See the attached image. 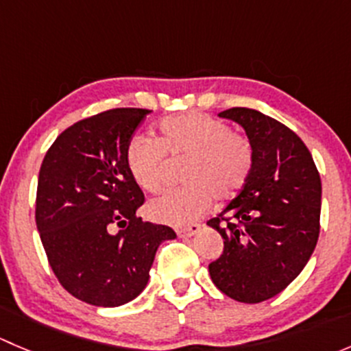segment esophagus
<instances>
[{
	"label": "esophagus",
	"mask_w": 351,
	"mask_h": 351,
	"mask_svg": "<svg viewBox=\"0 0 351 351\" xmlns=\"http://www.w3.org/2000/svg\"><path fill=\"white\" fill-rule=\"evenodd\" d=\"M198 231H200V226L190 224V226H186V228L178 229V231H176V234H178L180 238H192V236H195Z\"/></svg>",
	"instance_id": "esophagus-1"
}]
</instances>
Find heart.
I'll return each mask as SVG.
<instances>
[{
	"label": "heart",
	"instance_id": "heart-1",
	"mask_svg": "<svg viewBox=\"0 0 351 351\" xmlns=\"http://www.w3.org/2000/svg\"><path fill=\"white\" fill-rule=\"evenodd\" d=\"M168 159H186L182 182L189 185L154 198L147 214L162 224L186 226L207 212L214 197L228 202L243 192L254 168V149L247 137L232 132L224 120L190 112L162 120L156 139L137 134L127 144V169L144 192L165 189Z\"/></svg>",
	"mask_w": 351,
	"mask_h": 351
}]
</instances>
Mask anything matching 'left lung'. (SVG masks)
Listing matches in <instances>:
<instances>
[{
    "label": "left lung",
    "mask_w": 351,
    "mask_h": 351,
    "mask_svg": "<svg viewBox=\"0 0 351 351\" xmlns=\"http://www.w3.org/2000/svg\"><path fill=\"white\" fill-rule=\"evenodd\" d=\"M219 117L243 127L254 149V168L243 192L207 222L224 239L208 274L231 299L263 302L302 271L316 247L319 171L302 139L278 120L243 107Z\"/></svg>",
    "instance_id": "obj_1"
}]
</instances>
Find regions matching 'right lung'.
I'll list each match as a JSON object with an SVG mask.
<instances>
[{"instance_id": "right-lung-1", "label": "right lung", "mask_w": 351, "mask_h": 351, "mask_svg": "<svg viewBox=\"0 0 351 351\" xmlns=\"http://www.w3.org/2000/svg\"><path fill=\"white\" fill-rule=\"evenodd\" d=\"M151 110L112 108L59 134L38 171L35 222L49 265L71 295L117 307L149 280L159 244L171 228L143 222L144 193L125 149Z\"/></svg>"}]
</instances>
